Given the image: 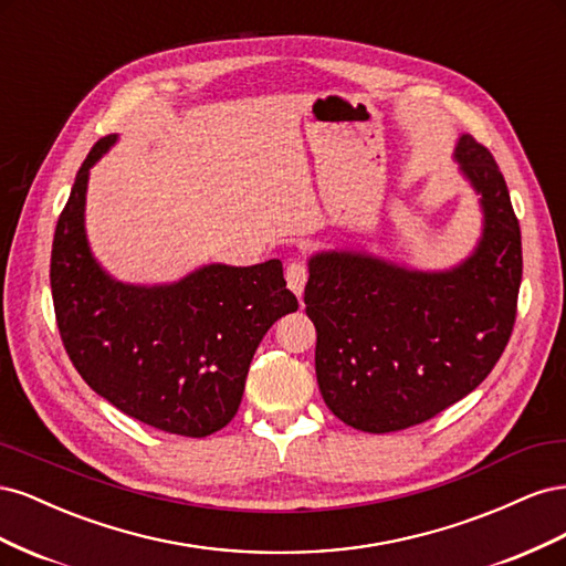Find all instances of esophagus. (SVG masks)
Returning <instances> with one entry per match:
<instances>
[{
  "mask_svg": "<svg viewBox=\"0 0 566 566\" xmlns=\"http://www.w3.org/2000/svg\"><path fill=\"white\" fill-rule=\"evenodd\" d=\"M306 276H310V273H306V266L302 262L287 264V269H285V283L290 287V293L302 297L304 285H306Z\"/></svg>",
  "mask_w": 566,
  "mask_h": 566,
  "instance_id": "1",
  "label": "esophagus"
}]
</instances>
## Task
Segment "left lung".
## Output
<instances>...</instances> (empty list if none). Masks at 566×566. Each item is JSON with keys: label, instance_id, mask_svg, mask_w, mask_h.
Listing matches in <instances>:
<instances>
[{"label": "left lung", "instance_id": "left-lung-1", "mask_svg": "<svg viewBox=\"0 0 566 566\" xmlns=\"http://www.w3.org/2000/svg\"><path fill=\"white\" fill-rule=\"evenodd\" d=\"M453 158L479 196L482 235L451 269H410L366 250L310 256L306 316L333 413L385 434L434 418L484 382L517 316L522 233L491 153L462 134Z\"/></svg>", "mask_w": 566, "mask_h": 566}]
</instances>
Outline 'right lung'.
Here are the masks:
<instances>
[{
    "mask_svg": "<svg viewBox=\"0 0 566 566\" xmlns=\"http://www.w3.org/2000/svg\"><path fill=\"white\" fill-rule=\"evenodd\" d=\"M115 142L90 150L56 224L49 279L63 345L82 380L129 418L208 437L238 413L266 331L300 304L279 260L205 264L158 285L113 279L90 248L84 208L90 169Z\"/></svg>",
    "mask_w": 566,
    "mask_h": 566,
    "instance_id": "1",
    "label": "right lung"
}]
</instances>
